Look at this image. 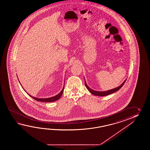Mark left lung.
<instances>
[{
	"label": "left lung",
	"mask_w": 150,
	"mask_h": 150,
	"mask_svg": "<svg viewBox=\"0 0 150 150\" xmlns=\"http://www.w3.org/2000/svg\"><path fill=\"white\" fill-rule=\"evenodd\" d=\"M127 80V79H126ZM126 80H125L124 81V82L122 83L121 85L120 86L118 87H116L114 89H110V90H108V91H104V92H100V91H96L94 90H93L92 89L90 88L88 86H87V83H86V81L85 80V85L86 86V88L88 89V90L89 91V92L91 93H92L93 95L96 96H108L110 94H112L113 93L115 92L116 91H118L119 89H120L123 86V85L125 84V82L126 81Z\"/></svg>",
	"instance_id": "left-lung-1"
}]
</instances>
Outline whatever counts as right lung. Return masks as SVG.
<instances>
[{
	"instance_id": "1",
	"label": "right lung",
	"mask_w": 150,
	"mask_h": 150,
	"mask_svg": "<svg viewBox=\"0 0 150 150\" xmlns=\"http://www.w3.org/2000/svg\"><path fill=\"white\" fill-rule=\"evenodd\" d=\"M64 86L63 87V88L61 92L59 93V94H58L57 96H54L53 97H51V98H44V99H39V98H35V97H33V96H30L29 94V96H31L32 98H33V99H35V100L36 101H41V102H54L57 101L58 100L61 98V96H62L63 94V93L64 91Z\"/></svg>"
}]
</instances>
